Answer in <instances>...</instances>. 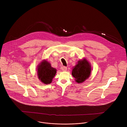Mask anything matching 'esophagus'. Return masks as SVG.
<instances>
[{
	"label": "esophagus",
	"instance_id": "1",
	"mask_svg": "<svg viewBox=\"0 0 127 127\" xmlns=\"http://www.w3.org/2000/svg\"><path fill=\"white\" fill-rule=\"evenodd\" d=\"M62 70L63 71H65L67 70V67H65V66H63L62 67Z\"/></svg>",
	"mask_w": 127,
	"mask_h": 127
}]
</instances>
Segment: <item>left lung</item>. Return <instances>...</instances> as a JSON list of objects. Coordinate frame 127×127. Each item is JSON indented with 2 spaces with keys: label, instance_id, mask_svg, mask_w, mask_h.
I'll return each instance as SVG.
<instances>
[{
  "label": "left lung",
  "instance_id": "1",
  "mask_svg": "<svg viewBox=\"0 0 127 127\" xmlns=\"http://www.w3.org/2000/svg\"><path fill=\"white\" fill-rule=\"evenodd\" d=\"M91 66L89 63L86 60H80L73 68L72 75L78 83H82L90 76Z\"/></svg>",
  "mask_w": 127,
  "mask_h": 127
}]
</instances>
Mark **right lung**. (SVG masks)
<instances>
[{
	"instance_id": "add662e5",
	"label": "right lung",
	"mask_w": 127,
	"mask_h": 127,
	"mask_svg": "<svg viewBox=\"0 0 127 127\" xmlns=\"http://www.w3.org/2000/svg\"><path fill=\"white\" fill-rule=\"evenodd\" d=\"M56 69L51 67L46 61L41 62L37 67V75L39 79L45 84H50L56 73Z\"/></svg>"
}]
</instances>
